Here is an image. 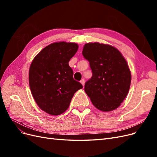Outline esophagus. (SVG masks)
<instances>
[{"label": "esophagus", "instance_id": "obj_1", "mask_svg": "<svg viewBox=\"0 0 157 157\" xmlns=\"http://www.w3.org/2000/svg\"><path fill=\"white\" fill-rule=\"evenodd\" d=\"M80 82L81 83V84H82V86H84V79H82V80H80Z\"/></svg>", "mask_w": 157, "mask_h": 157}]
</instances>
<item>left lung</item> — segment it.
<instances>
[{"label":"left lung","instance_id":"1","mask_svg":"<svg viewBox=\"0 0 157 157\" xmlns=\"http://www.w3.org/2000/svg\"><path fill=\"white\" fill-rule=\"evenodd\" d=\"M82 55L92 71V78L85 83V92L99 110H115L124 101L131 84L124 56L115 47L97 42L85 44Z\"/></svg>","mask_w":157,"mask_h":157}]
</instances>
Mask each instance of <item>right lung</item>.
I'll list each match as a JSON object with an SVG mask.
<instances>
[{
    "label": "right lung",
    "mask_w": 157,
    "mask_h": 157,
    "mask_svg": "<svg viewBox=\"0 0 157 157\" xmlns=\"http://www.w3.org/2000/svg\"><path fill=\"white\" fill-rule=\"evenodd\" d=\"M78 48L74 42H59L46 46L32 61L29 82L33 97L42 111L59 115L68 109L74 94L82 85L74 80L69 65Z\"/></svg>",
    "instance_id": "1"
}]
</instances>
